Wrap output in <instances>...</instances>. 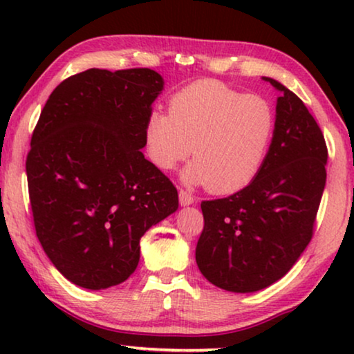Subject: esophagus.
Listing matches in <instances>:
<instances>
[{
    "label": "esophagus",
    "instance_id": "1",
    "mask_svg": "<svg viewBox=\"0 0 354 354\" xmlns=\"http://www.w3.org/2000/svg\"><path fill=\"white\" fill-rule=\"evenodd\" d=\"M178 201H180L182 206H190V205H193V203H195V198H193L190 193L180 190V192H178Z\"/></svg>",
    "mask_w": 354,
    "mask_h": 354
}]
</instances>
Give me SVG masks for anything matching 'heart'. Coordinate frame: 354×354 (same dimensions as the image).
Returning a JSON list of instances; mask_svg holds the SVG:
<instances>
[{
	"instance_id": "obj_1",
	"label": "heart",
	"mask_w": 354,
	"mask_h": 354,
	"mask_svg": "<svg viewBox=\"0 0 354 354\" xmlns=\"http://www.w3.org/2000/svg\"><path fill=\"white\" fill-rule=\"evenodd\" d=\"M274 129V109L263 96L200 80L172 96L169 113H149L143 142L149 161L161 171H171L193 153L183 180L224 195L254 180Z\"/></svg>"
}]
</instances>
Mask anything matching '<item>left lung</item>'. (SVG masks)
Segmentation results:
<instances>
[{
  "label": "left lung",
  "mask_w": 354,
  "mask_h": 354,
  "mask_svg": "<svg viewBox=\"0 0 354 354\" xmlns=\"http://www.w3.org/2000/svg\"><path fill=\"white\" fill-rule=\"evenodd\" d=\"M263 79L280 91L263 167L243 190L201 203L196 264L212 285L234 293L263 290L293 268L311 241L327 177L317 122L293 91Z\"/></svg>",
  "instance_id": "8db88e82"
}]
</instances>
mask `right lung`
<instances>
[{
  "label": "right lung",
  "instance_id": "right-lung-1",
  "mask_svg": "<svg viewBox=\"0 0 354 354\" xmlns=\"http://www.w3.org/2000/svg\"><path fill=\"white\" fill-rule=\"evenodd\" d=\"M162 88L151 69H88L53 90L33 130L26 169L37 236L82 288L127 280L145 232L177 211V188L140 151Z\"/></svg>",
  "mask_w": 354,
  "mask_h": 354
}]
</instances>
